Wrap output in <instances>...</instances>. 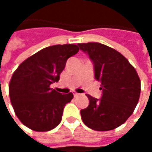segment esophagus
Wrapping results in <instances>:
<instances>
[{"mask_svg":"<svg viewBox=\"0 0 152 152\" xmlns=\"http://www.w3.org/2000/svg\"><path fill=\"white\" fill-rule=\"evenodd\" d=\"M73 96L74 97H77L79 96V93H77V92H75V91H74V92H73Z\"/></svg>","mask_w":152,"mask_h":152,"instance_id":"obj_1","label":"esophagus"}]
</instances>
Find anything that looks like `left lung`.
Returning <instances> with one entry per match:
<instances>
[{"mask_svg": "<svg viewBox=\"0 0 152 152\" xmlns=\"http://www.w3.org/2000/svg\"><path fill=\"white\" fill-rule=\"evenodd\" d=\"M78 45L93 61L95 78L103 91L100 100L86 95L90 104L80 111L81 118L93 130L114 129L134 111L140 95L139 75L128 59L113 48L97 42Z\"/></svg>", "mask_w": 152, "mask_h": 152, "instance_id": "1", "label": "left lung"}]
</instances>
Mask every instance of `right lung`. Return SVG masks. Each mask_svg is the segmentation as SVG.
<instances>
[{"label":"right lung","mask_w":152,"mask_h":152,"mask_svg":"<svg viewBox=\"0 0 152 152\" xmlns=\"http://www.w3.org/2000/svg\"><path fill=\"white\" fill-rule=\"evenodd\" d=\"M79 50L73 44L48 46L15 70L9 83L10 101L18 119L28 129L49 131L61 123L63 108L73 95H61L50 85L58 82L67 60Z\"/></svg>","instance_id":"1"}]
</instances>
